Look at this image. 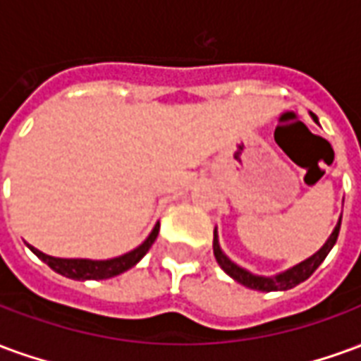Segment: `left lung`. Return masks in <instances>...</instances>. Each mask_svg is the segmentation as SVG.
<instances>
[{"mask_svg": "<svg viewBox=\"0 0 361 361\" xmlns=\"http://www.w3.org/2000/svg\"><path fill=\"white\" fill-rule=\"evenodd\" d=\"M311 118L315 123H319V119L315 118V114H311ZM341 222L342 216L336 222L333 234L329 235V240L323 243V247L313 253L311 257H307L302 263L290 267L284 272H279L274 276H263V274H253L247 269L235 265L232 259L228 257L226 253L222 251L219 242V234H216V228H214V240H212V251H214V259L220 265V269L226 272L228 276H232L235 282H240L245 288H251V290H259V292H284V290H290V288L298 286L300 282H305L310 279L313 272L317 271V267L325 261V257L329 255V251L333 250V245L336 243V238H338V232H341Z\"/></svg>", "mask_w": 361, "mask_h": 361, "instance_id": "obj_1", "label": "left lung"}]
</instances>
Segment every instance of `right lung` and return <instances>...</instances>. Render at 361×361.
Instances as JSON below:
<instances>
[{
	"mask_svg": "<svg viewBox=\"0 0 361 361\" xmlns=\"http://www.w3.org/2000/svg\"><path fill=\"white\" fill-rule=\"evenodd\" d=\"M158 230H160V222L154 224V228L150 230V234L147 235V240L141 245H137L135 250H131L129 253H123L119 257L102 259V261H94V259L51 257V255H46L40 250L32 247V245H28V247H30V251L35 253L36 257L42 259L51 271L59 272L61 276H67V279L73 280H104L111 279V276H118L121 272L129 271L131 267L137 265L147 255V251L152 247V243H154L158 235Z\"/></svg>",
	"mask_w": 361,
	"mask_h": 361,
	"instance_id": "add662e5",
	"label": "right lung"
}]
</instances>
